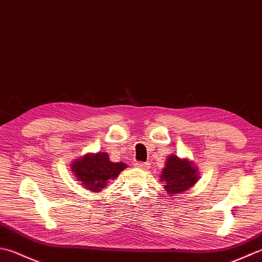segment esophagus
Wrapping results in <instances>:
<instances>
[{
    "label": "esophagus",
    "instance_id": "esophagus-1",
    "mask_svg": "<svg viewBox=\"0 0 262 262\" xmlns=\"http://www.w3.org/2000/svg\"><path fill=\"white\" fill-rule=\"evenodd\" d=\"M136 167L139 169H148L149 168V164L148 163H141V162H138L135 164Z\"/></svg>",
    "mask_w": 262,
    "mask_h": 262
}]
</instances>
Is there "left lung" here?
<instances>
[{
  "label": "left lung",
  "instance_id": "8db88e82",
  "mask_svg": "<svg viewBox=\"0 0 262 262\" xmlns=\"http://www.w3.org/2000/svg\"><path fill=\"white\" fill-rule=\"evenodd\" d=\"M199 180L198 169L189 159H181L176 155H170L161 174L164 188L170 194L182 193L193 186Z\"/></svg>",
  "mask_w": 262,
  "mask_h": 262
}]
</instances>
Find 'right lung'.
I'll return each instance as SVG.
<instances>
[{"mask_svg": "<svg viewBox=\"0 0 262 262\" xmlns=\"http://www.w3.org/2000/svg\"><path fill=\"white\" fill-rule=\"evenodd\" d=\"M126 168L124 163L110 161L108 154H87L71 164V170L84 188L99 192L110 180H114Z\"/></svg>", "mask_w": 262, "mask_h": 262, "instance_id": "1", "label": "right lung"}]
</instances>
